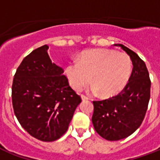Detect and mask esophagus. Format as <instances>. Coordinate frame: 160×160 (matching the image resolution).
<instances>
[{
    "label": "esophagus",
    "instance_id": "esophagus-1",
    "mask_svg": "<svg viewBox=\"0 0 160 160\" xmlns=\"http://www.w3.org/2000/svg\"><path fill=\"white\" fill-rule=\"evenodd\" d=\"M81 99H82L83 101H85V100H88L89 98H88L87 96H85V95H81Z\"/></svg>",
    "mask_w": 160,
    "mask_h": 160
}]
</instances>
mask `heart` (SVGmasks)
<instances>
[{"label":"heart","mask_w":160,"mask_h":160,"mask_svg":"<svg viewBox=\"0 0 160 160\" xmlns=\"http://www.w3.org/2000/svg\"><path fill=\"white\" fill-rule=\"evenodd\" d=\"M132 62L126 53L110 49H90L65 68V73L74 90L80 91L91 81L92 92L102 97L114 96L127 85Z\"/></svg>","instance_id":"obj_1"}]
</instances>
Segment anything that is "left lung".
Here are the masks:
<instances>
[{
    "label": "left lung",
    "instance_id": "8db88e82",
    "mask_svg": "<svg viewBox=\"0 0 160 160\" xmlns=\"http://www.w3.org/2000/svg\"><path fill=\"white\" fill-rule=\"evenodd\" d=\"M130 57L133 69L128 82L120 93L102 101H93L92 122L98 134L108 141L129 136L141 126L150 99L151 80L145 62L136 53L121 43Z\"/></svg>",
    "mask_w": 160,
    "mask_h": 160
}]
</instances>
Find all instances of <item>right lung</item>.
Instances as JSON below:
<instances>
[{"label":"right lung","mask_w":160,"mask_h":160,"mask_svg":"<svg viewBox=\"0 0 160 160\" xmlns=\"http://www.w3.org/2000/svg\"><path fill=\"white\" fill-rule=\"evenodd\" d=\"M48 49L47 44L41 46L23 59L12 86L16 118L26 132L42 141L62 136L81 102Z\"/></svg>","instance_id":"obj_1"}]
</instances>
